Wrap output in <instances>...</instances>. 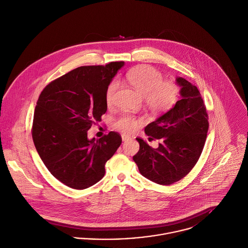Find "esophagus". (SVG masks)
Returning a JSON list of instances; mask_svg holds the SVG:
<instances>
[{
  "mask_svg": "<svg viewBox=\"0 0 248 248\" xmlns=\"http://www.w3.org/2000/svg\"><path fill=\"white\" fill-rule=\"evenodd\" d=\"M131 138L129 137V136H126V135H122V140L123 141H126V140H130Z\"/></svg>",
  "mask_w": 248,
  "mask_h": 248,
  "instance_id": "esophagus-1",
  "label": "esophagus"
}]
</instances>
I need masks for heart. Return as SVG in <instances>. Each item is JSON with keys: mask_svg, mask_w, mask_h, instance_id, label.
<instances>
[{"mask_svg": "<svg viewBox=\"0 0 248 248\" xmlns=\"http://www.w3.org/2000/svg\"><path fill=\"white\" fill-rule=\"evenodd\" d=\"M126 78L130 85L144 98L145 105L155 113H164L170 110L179 99V87L172 81L164 80L163 75L155 68L143 65L129 71ZM119 88L117 79L111 80L106 89V102L111 106ZM141 120L130 114L118 117L113 127L115 130L131 135L135 133Z\"/></svg>", "mask_w": 248, "mask_h": 248, "instance_id": "obj_1", "label": "heart"}]
</instances>
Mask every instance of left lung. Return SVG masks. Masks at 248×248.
I'll list each match as a JSON object with an SVG mask.
<instances>
[{
	"mask_svg": "<svg viewBox=\"0 0 248 248\" xmlns=\"http://www.w3.org/2000/svg\"><path fill=\"white\" fill-rule=\"evenodd\" d=\"M176 82L181 86V100L144 129L149 140H160L158 148L137 138L140 150L133 157L140 172L161 185L172 184L191 171L202 154L209 126L198 88L182 78Z\"/></svg>",
	"mask_w": 248,
	"mask_h": 248,
	"instance_id": "obj_1",
	"label": "left lung"
}]
</instances>
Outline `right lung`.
<instances>
[{"mask_svg": "<svg viewBox=\"0 0 248 248\" xmlns=\"http://www.w3.org/2000/svg\"><path fill=\"white\" fill-rule=\"evenodd\" d=\"M123 65L78 67L47 84L39 97L34 144L50 173L71 188L85 189L101 180L122 142L116 132L88 140L87 131L106 113L107 86Z\"/></svg>", "mask_w": 248, "mask_h": 248, "instance_id": "1", "label": "right lung"}]
</instances>
